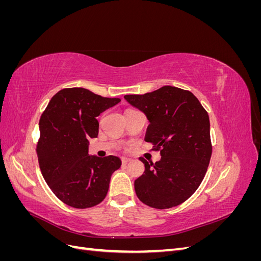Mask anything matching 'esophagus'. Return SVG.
Masks as SVG:
<instances>
[{
	"mask_svg": "<svg viewBox=\"0 0 261 261\" xmlns=\"http://www.w3.org/2000/svg\"><path fill=\"white\" fill-rule=\"evenodd\" d=\"M130 161H132L130 158H122V163L123 164H126V163H128Z\"/></svg>",
	"mask_w": 261,
	"mask_h": 261,
	"instance_id": "1",
	"label": "esophagus"
}]
</instances>
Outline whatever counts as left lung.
<instances>
[{"label": "left lung", "mask_w": 261, "mask_h": 261, "mask_svg": "<svg viewBox=\"0 0 261 261\" xmlns=\"http://www.w3.org/2000/svg\"><path fill=\"white\" fill-rule=\"evenodd\" d=\"M124 99L147 116L145 140L160 150L154 164L144 158L145 172L134 185L140 201L155 209L180 204L199 187L210 162L209 115L191 91L164 86Z\"/></svg>", "instance_id": "left-lung-1"}]
</instances>
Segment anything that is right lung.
<instances>
[{
  "mask_svg": "<svg viewBox=\"0 0 261 261\" xmlns=\"http://www.w3.org/2000/svg\"><path fill=\"white\" fill-rule=\"evenodd\" d=\"M121 100L85 88L55 93L39 122L37 154L42 175L60 200L77 209L97 206L106 198L120 158L89 155V138L99 133L97 116Z\"/></svg>",
  "mask_w": 261,
  "mask_h": 261,
  "instance_id": "obj_1",
  "label": "right lung"
}]
</instances>
